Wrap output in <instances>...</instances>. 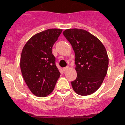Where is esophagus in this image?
Wrapping results in <instances>:
<instances>
[{
	"instance_id": "obj_1",
	"label": "esophagus",
	"mask_w": 125,
	"mask_h": 125,
	"mask_svg": "<svg viewBox=\"0 0 125 125\" xmlns=\"http://www.w3.org/2000/svg\"><path fill=\"white\" fill-rule=\"evenodd\" d=\"M68 69H69V67H66L63 68V71L64 72H65V71H67L68 70Z\"/></svg>"
}]
</instances>
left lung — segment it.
I'll list each match as a JSON object with an SVG mask.
<instances>
[{
	"instance_id": "left-lung-1",
	"label": "left lung",
	"mask_w": 125,
	"mask_h": 125,
	"mask_svg": "<svg viewBox=\"0 0 125 125\" xmlns=\"http://www.w3.org/2000/svg\"><path fill=\"white\" fill-rule=\"evenodd\" d=\"M63 36L71 44L75 54L76 80L71 82L73 89L82 96L95 93L107 74L108 56L102 42L85 30L67 29Z\"/></svg>"
}]
</instances>
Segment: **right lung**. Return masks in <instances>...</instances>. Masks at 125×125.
<instances>
[{"mask_svg":"<svg viewBox=\"0 0 125 125\" xmlns=\"http://www.w3.org/2000/svg\"><path fill=\"white\" fill-rule=\"evenodd\" d=\"M62 32L52 28L35 34L22 49L20 67L26 85L34 95L45 97L52 92L60 77L52 48Z\"/></svg>","mask_w":125,"mask_h":125,"instance_id":"obj_1","label":"right lung"}]
</instances>
